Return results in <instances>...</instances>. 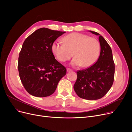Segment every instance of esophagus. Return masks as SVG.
Wrapping results in <instances>:
<instances>
[{
    "label": "esophagus",
    "instance_id": "1",
    "mask_svg": "<svg viewBox=\"0 0 132 132\" xmlns=\"http://www.w3.org/2000/svg\"><path fill=\"white\" fill-rule=\"evenodd\" d=\"M73 70H72V69H71V68H67V72H70V71H72Z\"/></svg>",
    "mask_w": 132,
    "mask_h": 132
}]
</instances>
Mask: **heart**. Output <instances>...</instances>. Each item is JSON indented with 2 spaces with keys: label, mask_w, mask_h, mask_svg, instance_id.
<instances>
[{
  "label": "heart",
  "mask_w": 132,
  "mask_h": 132,
  "mask_svg": "<svg viewBox=\"0 0 132 132\" xmlns=\"http://www.w3.org/2000/svg\"><path fill=\"white\" fill-rule=\"evenodd\" d=\"M61 42L52 43L51 50L57 59L61 62L70 60L73 55L71 64L75 66L88 67L98 59L100 52V44L95 38L89 37L86 34L73 32L65 36Z\"/></svg>",
  "instance_id": "1"
}]
</instances>
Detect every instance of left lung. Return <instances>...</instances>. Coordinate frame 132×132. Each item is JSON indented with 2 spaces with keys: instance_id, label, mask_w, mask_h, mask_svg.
<instances>
[{
  "instance_id": "obj_1",
  "label": "left lung",
  "mask_w": 132,
  "mask_h": 132,
  "mask_svg": "<svg viewBox=\"0 0 132 132\" xmlns=\"http://www.w3.org/2000/svg\"><path fill=\"white\" fill-rule=\"evenodd\" d=\"M101 45L100 57L95 63L85 70H79L74 89L81 98L96 100L104 96L111 88L114 77L115 65L112 50L106 40L98 32Z\"/></svg>"
}]
</instances>
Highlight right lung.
I'll list each match as a JSON object with an SVG mask.
<instances>
[{
  "instance_id": "obj_1",
  "label": "right lung",
  "mask_w": 132,
  "mask_h": 132,
  "mask_svg": "<svg viewBox=\"0 0 132 132\" xmlns=\"http://www.w3.org/2000/svg\"><path fill=\"white\" fill-rule=\"evenodd\" d=\"M66 32L42 28L35 31L23 43L18 60V71L22 84L30 95L44 97L52 95L66 69L56 59L51 45Z\"/></svg>"
}]
</instances>
